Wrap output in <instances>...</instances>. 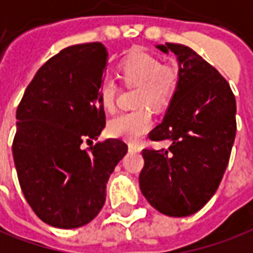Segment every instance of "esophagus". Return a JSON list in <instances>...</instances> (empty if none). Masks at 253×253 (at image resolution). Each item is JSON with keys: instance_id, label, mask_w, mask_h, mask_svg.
Returning a JSON list of instances; mask_svg holds the SVG:
<instances>
[{"instance_id": "1", "label": "esophagus", "mask_w": 253, "mask_h": 253, "mask_svg": "<svg viewBox=\"0 0 253 253\" xmlns=\"http://www.w3.org/2000/svg\"><path fill=\"white\" fill-rule=\"evenodd\" d=\"M128 151L130 152H141V145L135 144V142H130V144H128Z\"/></svg>"}]
</instances>
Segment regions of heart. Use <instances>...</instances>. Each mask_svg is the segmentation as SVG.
<instances>
[{
  "label": "heart",
  "instance_id": "obj_1",
  "mask_svg": "<svg viewBox=\"0 0 253 253\" xmlns=\"http://www.w3.org/2000/svg\"><path fill=\"white\" fill-rule=\"evenodd\" d=\"M121 72L123 81L128 84H138L135 104L141 108L122 112L108 123V132L115 138L138 141L149 131L153 125L151 109L163 108L174 94L178 84V71L174 67L162 63L149 53L134 52L122 61ZM116 84L114 79H102L98 87V98L108 111L115 107Z\"/></svg>",
  "mask_w": 253,
  "mask_h": 253
}]
</instances>
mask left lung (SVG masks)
Instances as JSON below:
<instances>
[{"label":"left lung","instance_id":"left-lung-1","mask_svg":"<svg viewBox=\"0 0 253 253\" xmlns=\"http://www.w3.org/2000/svg\"><path fill=\"white\" fill-rule=\"evenodd\" d=\"M174 53L178 84L153 141L169 149H145L141 193L167 216H189L212 197L229 163L236 138V98L226 79L189 46L156 45Z\"/></svg>","mask_w":253,"mask_h":253}]
</instances>
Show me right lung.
<instances>
[{
  "instance_id": "obj_1",
  "label": "right lung",
  "mask_w": 253,
  "mask_h": 253,
  "mask_svg": "<svg viewBox=\"0 0 253 253\" xmlns=\"http://www.w3.org/2000/svg\"><path fill=\"white\" fill-rule=\"evenodd\" d=\"M108 52L100 42L65 47L41 67L16 111L12 145L19 183L38 218L59 229L89 223L101 211L121 139L84 149L105 127L98 87Z\"/></svg>"
}]
</instances>
